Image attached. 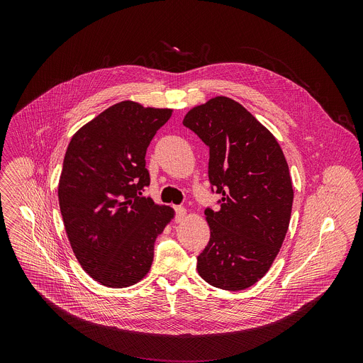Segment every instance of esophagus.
<instances>
[{
  "mask_svg": "<svg viewBox=\"0 0 363 363\" xmlns=\"http://www.w3.org/2000/svg\"><path fill=\"white\" fill-rule=\"evenodd\" d=\"M177 214H178V221L181 223V221H184L186 218L188 211H186L185 206H177Z\"/></svg>",
  "mask_w": 363,
  "mask_h": 363,
  "instance_id": "34e87169",
  "label": "esophagus"
}]
</instances>
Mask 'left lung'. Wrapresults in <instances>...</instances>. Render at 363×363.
Instances as JSON below:
<instances>
[{
    "mask_svg": "<svg viewBox=\"0 0 363 363\" xmlns=\"http://www.w3.org/2000/svg\"><path fill=\"white\" fill-rule=\"evenodd\" d=\"M182 123L210 146L208 178L221 205L205 210L210 241L198 255L199 276L238 291L270 270L289 230L293 182L274 135L238 101L216 96Z\"/></svg>",
    "mask_w": 363,
    "mask_h": 363,
    "instance_id": "obj_1",
    "label": "left lung"
}]
</instances>
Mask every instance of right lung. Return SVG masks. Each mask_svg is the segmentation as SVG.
Wrapping results in <instances>:
<instances>
[{
  "label": "right lung",
  "mask_w": 363,
  "mask_h": 363,
  "mask_svg": "<svg viewBox=\"0 0 363 363\" xmlns=\"http://www.w3.org/2000/svg\"><path fill=\"white\" fill-rule=\"evenodd\" d=\"M172 109L123 100L72 138L59 181L67 238L83 270L97 283L123 289L150 270L157 237L174 208L139 196L150 178L146 149Z\"/></svg>",
  "instance_id": "1"
}]
</instances>
